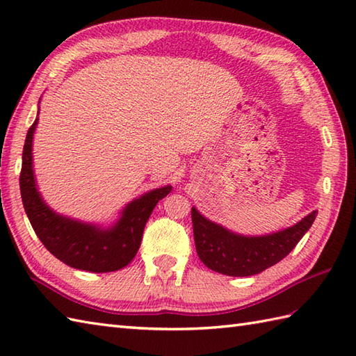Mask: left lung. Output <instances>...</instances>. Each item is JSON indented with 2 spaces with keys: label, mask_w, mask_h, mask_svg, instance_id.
<instances>
[{
  "label": "left lung",
  "mask_w": 356,
  "mask_h": 356,
  "mask_svg": "<svg viewBox=\"0 0 356 356\" xmlns=\"http://www.w3.org/2000/svg\"><path fill=\"white\" fill-rule=\"evenodd\" d=\"M316 211L295 226L264 237H241L191 209L194 243L205 266L231 277H249L282 261L311 228Z\"/></svg>",
  "instance_id": "obj_1"
}]
</instances>
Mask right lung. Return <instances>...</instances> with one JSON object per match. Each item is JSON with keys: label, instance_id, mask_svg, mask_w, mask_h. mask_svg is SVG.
Returning <instances> with one entry per match:
<instances>
[{"label": "right lung", "instance_id": "add662e5", "mask_svg": "<svg viewBox=\"0 0 356 356\" xmlns=\"http://www.w3.org/2000/svg\"><path fill=\"white\" fill-rule=\"evenodd\" d=\"M36 124L38 118L26 136L19 190L22 205L38 238L58 260L72 268L90 272H113L125 268L138 254L143 228L156 203L170 194L171 186L149 191L131 202L118 225L108 231L58 216L41 200L35 186L32 139Z\"/></svg>", "mask_w": 356, "mask_h": 356}]
</instances>
